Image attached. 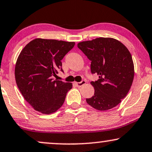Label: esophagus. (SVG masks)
<instances>
[{
	"label": "esophagus",
	"mask_w": 152,
	"mask_h": 152,
	"mask_svg": "<svg viewBox=\"0 0 152 152\" xmlns=\"http://www.w3.org/2000/svg\"><path fill=\"white\" fill-rule=\"evenodd\" d=\"M86 83V81H84V80H83V81H81V82H78V83H77V82H76V86H77V87H78V88H80V87L83 86L85 85Z\"/></svg>",
	"instance_id": "34e87169"
}]
</instances>
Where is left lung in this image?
<instances>
[{
    "label": "left lung",
    "instance_id": "left-lung-1",
    "mask_svg": "<svg viewBox=\"0 0 152 152\" xmlns=\"http://www.w3.org/2000/svg\"><path fill=\"white\" fill-rule=\"evenodd\" d=\"M77 46L91 61V73L99 76L91 82L95 92L87 103L101 111L115 107L127 96L134 79V63L128 49L111 37L81 42Z\"/></svg>",
    "mask_w": 152,
    "mask_h": 152
}]
</instances>
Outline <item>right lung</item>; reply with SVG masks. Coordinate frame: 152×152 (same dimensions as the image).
Listing matches in <instances>:
<instances>
[{
	"mask_svg": "<svg viewBox=\"0 0 152 152\" xmlns=\"http://www.w3.org/2000/svg\"><path fill=\"white\" fill-rule=\"evenodd\" d=\"M74 45V42L36 38L20 53L15 67L16 83L35 110L52 114L63 105L72 83L52 78L63 71L61 59Z\"/></svg>",
	"mask_w": 152,
	"mask_h": 152,
	"instance_id": "1",
	"label": "right lung"
}]
</instances>
